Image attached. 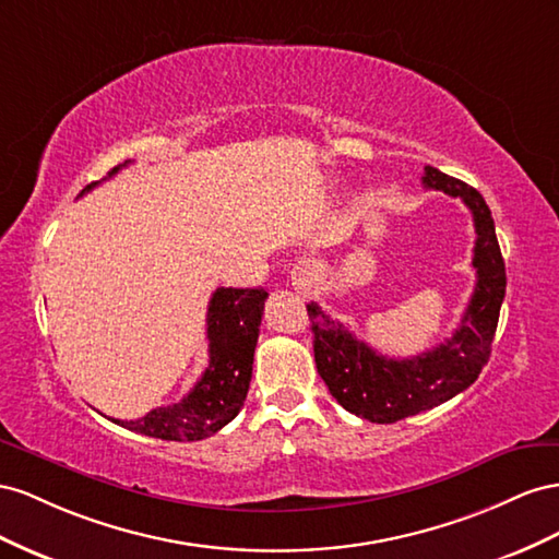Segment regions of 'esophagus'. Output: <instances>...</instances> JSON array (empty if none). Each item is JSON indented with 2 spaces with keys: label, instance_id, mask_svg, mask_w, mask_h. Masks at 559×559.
I'll return each mask as SVG.
<instances>
[{
  "label": "esophagus",
  "instance_id": "obj_1",
  "mask_svg": "<svg viewBox=\"0 0 559 559\" xmlns=\"http://www.w3.org/2000/svg\"><path fill=\"white\" fill-rule=\"evenodd\" d=\"M290 281L293 288L301 295H311V288L316 283V264L311 260H299L293 269H290Z\"/></svg>",
  "mask_w": 559,
  "mask_h": 559
}]
</instances>
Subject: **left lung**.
<instances>
[{
  "label": "left lung",
  "mask_w": 559,
  "mask_h": 559,
  "mask_svg": "<svg viewBox=\"0 0 559 559\" xmlns=\"http://www.w3.org/2000/svg\"><path fill=\"white\" fill-rule=\"evenodd\" d=\"M421 180L428 189L459 197L473 213L477 281L452 337L426 354L395 360L377 354L313 301L307 305L318 374L346 412L374 424H395L466 391L489 360L506 295V264L491 211L480 191L433 166L424 168Z\"/></svg>",
  "instance_id": "8db88e82"
}]
</instances>
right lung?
<instances>
[{"label": "right lung", "instance_id": "right-lung-1", "mask_svg": "<svg viewBox=\"0 0 559 559\" xmlns=\"http://www.w3.org/2000/svg\"><path fill=\"white\" fill-rule=\"evenodd\" d=\"M119 168L109 173V178ZM98 182L84 187L82 194ZM79 194V197H82ZM264 288H217L211 297L205 334L209 368L180 403L156 407L133 421L111 419L135 433L162 440H203L215 436L243 407L252 377V356L260 337Z\"/></svg>", "mask_w": 559, "mask_h": 559}]
</instances>
